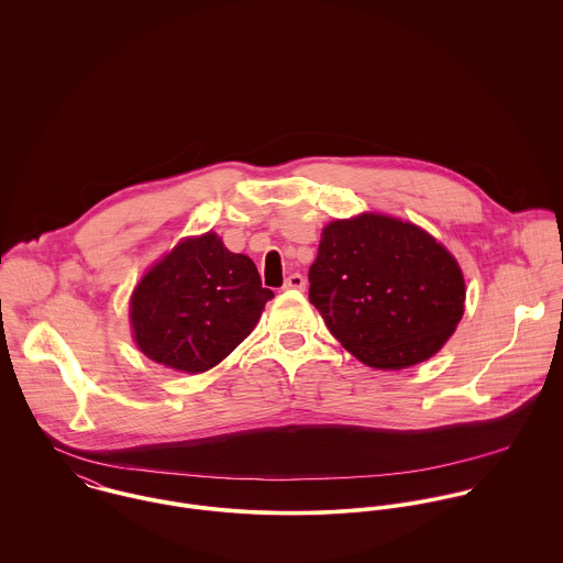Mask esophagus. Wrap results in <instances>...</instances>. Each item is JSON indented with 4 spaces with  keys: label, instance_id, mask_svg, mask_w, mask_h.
I'll list each match as a JSON object with an SVG mask.
<instances>
[{
    "label": "esophagus",
    "instance_id": "esophagus-1",
    "mask_svg": "<svg viewBox=\"0 0 563 563\" xmlns=\"http://www.w3.org/2000/svg\"><path fill=\"white\" fill-rule=\"evenodd\" d=\"M284 290H306V277L299 275V273H292V275L286 279Z\"/></svg>",
    "mask_w": 563,
    "mask_h": 563
}]
</instances>
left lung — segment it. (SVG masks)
Wrapping results in <instances>:
<instances>
[{
    "label": "left lung",
    "mask_w": 563,
    "mask_h": 563,
    "mask_svg": "<svg viewBox=\"0 0 563 563\" xmlns=\"http://www.w3.org/2000/svg\"><path fill=\"white\" fill-rule=\"evenodd\" d=\"M310 301L362 364L402 371L433 357L464 317L455 255L399 217L362 212L322 228Z\"/></svg>",
    "instance_id": "8db88e82"
}]
</instances>
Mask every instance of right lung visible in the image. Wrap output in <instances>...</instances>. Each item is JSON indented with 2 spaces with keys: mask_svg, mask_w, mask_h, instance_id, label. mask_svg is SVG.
<instances>
[{
  "mask_svg": "<svg viewBox=\"0 0 563 563\" xmlns=\"http://www.w3.org/2000/svg\"><path fill=\"white\" fill-rule=\"evenodd\" d=\"M273 297L253 260L232 253L219 234L186 236L136 282L132 340L164 368L199 375L241 344Z\"/></svg>",
  "mask_w": 563,
  "mask_h": 563,
  "instance_id": "add662e5",
  "label": "right lung"
}]
</instances>
